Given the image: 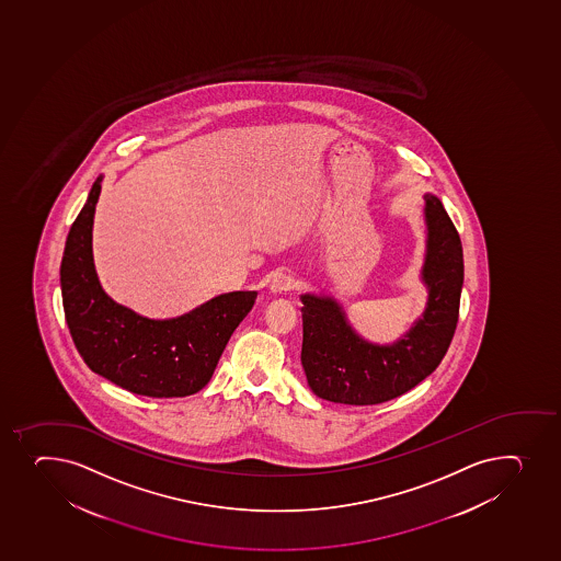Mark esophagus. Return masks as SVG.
<instances>
[{
  "label": "esophagus",
  "instance_id": "esophagus-1",
  "mask_svg": "<svg viewBox=\"0 0 561 561\" xmlns=\"http://www.w3.org/2000/svg\"><path fill=\"white\" fill-rule=\"evenodd\" d=\"M295 285L296 279L290 272L279 271L272 276L268 290H271L272 295H284V293L295 289Z\"/></svg>",
  "mask_w": 561,
  "mask_h": 561
}]
</instances>
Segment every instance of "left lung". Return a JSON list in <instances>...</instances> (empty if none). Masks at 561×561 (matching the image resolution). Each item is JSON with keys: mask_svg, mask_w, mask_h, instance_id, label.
<instances>
[{"mask_svg": "<svg viewBox=\"0 0 561 561\" xmlns=\"http://www.w3.org/2000/svg\"><path fill=\"white\" fill-rule=\"evenodd\" d=\"M423 198L427 239L422 282L427 306L398 341H366L333 296H300L301 366L318 398L344 404L385 403L431 376L447 353L462 295V243L439 198L433 193H425Z\"/></svg>", "mask_w": 561, "mask_h": 561, "instance_id": "obj_1", "label": "left lung"}]
</instances>
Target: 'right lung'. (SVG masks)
Here are the masks:
<instances>
[{
  "mask_svg": "<svg viewBox=\"0 0 561 561\" xmlns=\"http://www.w3.org/2000/svg\"><path fill=\"white\" fill-rule=\"evenodd\" d=\"M103 176L71 225L60 265L64 314L90 370L149 398L197 393L214 376L231 333L254 307L255 290L215 296L182 317L154 320L112 300L93 265L92 230Z\"/></svg>",
  "mask_w": 561,
  "mask_h": 561,
  "instance_id": "obj_1",
  "label": "right lung"
}]
</instances>
